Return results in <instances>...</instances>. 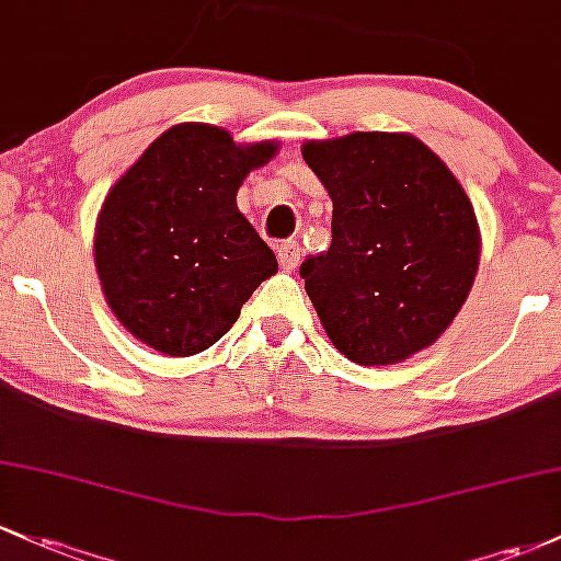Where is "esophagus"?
Listing matches in <instances>:
<instances>
[{
	"label": "esophagus",
	"mask_w": 561,
	"mask_h": 561,
	"mask_svg": "<svg viewBox=\"0 0 561 561\" xmlns=\"http://www.w3.org/2000/svg\"><path fill=\"white\" fill-rule=\"evenodd\" d=\"M276 257H279V266L285 271H293L300 263V244L287 239V242L276 244Z\"/></svg>",
	"instance_id": "34e87169"
}]
</instances>
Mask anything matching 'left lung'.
Instances as JSON below:
<instances>
[{"label": "left lung", "mask_w": 561, "mask_h": 561, "mask_svg": "<svg viewBox=\"0 0 561 561\" xmlns=\"http://www.w3.org/2000/svg\"><path fill=\"white\" fill-rule=\"evenodd\" d=\"M300 151L332 199L330 248L300 266L319 322L356 365L410 359L469 298L479 268L469 196L408 133H351Z\"/></svg>", "instance_id": "8db88e82"}]
</instances>
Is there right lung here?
Here are the masks:
<instances>
[{"label": "right lung", "mask_w": 561, "mask_h": 561, "mask_svg": "<svg viewBox=\"0 0 561 561\" xmlns=\"http://www.w3.org/2000/svg\"><path fill=\"white\" fill-rule=\"evenodd\" d=\"M276 149L183 122L111 186L95 224V268L111 311L140 343L168 356L210 348L276 274L274 252L237 207L244 178Z\"/></svg>", "instance_id": "obj_1"}]
</instances>
